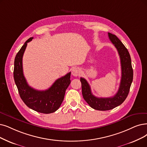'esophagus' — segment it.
Listing matches in <instances>:
<instances>
[{"label":"esophagus","mask_w":147,"mask_h":147,"mask_svg":"<svg viewBox=\"0 0 147 147\" xmlns=\"http://www.w3.org/2000/svg\"><path fill=\"white\" fill-rule=\"evenodd\" d=\"M81 73V70L78 67H74L72 70V74L74 77H77V76L80 75Z\"/></svg>","instance_id":"34e87169"}]
</instances>
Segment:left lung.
<instances>
[{"mask_svg": "<svg viewBox=\"0 0 147 147\" xmlns=\"http://www.w3.org/2000/svg\"><path fill=\"white\" fill-rule=\"evenodd\" d=\"M108 36L111 42L118 51L121 60V80L118 92L112 97H96L92 94L87 81L83 78H80L82 94L84 100L92 108L101 111L113 109L125 101L130 91L133 78L131 58L127 49L115 35L109 32Z\"/></svg>", "mask_w": 147, "mask_h": 147, "instance_id": "8db88e82", "label": "left lung"}]
</instances>
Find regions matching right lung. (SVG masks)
<instances>
[{
    "label": "right lung",
    "mask_w": 147,
    "mask_h": 147,
    "mask_svg": "<svg viewBox=\"0 0 147 147\" xmlns=\"http://www.w3.org/2000/svg\"><path fill=\"white\" fill-rule=\"evenodd\" d=\"M29 38L22 46L14 60V78L22 101L27 106L39 113L48 114L55 112L63 101L67 88L70 83V73L57 79L46 90H37L29 86L23 75L22 58Z\"/></svg>",
    "instance_id": "1"
}]
</instances>
